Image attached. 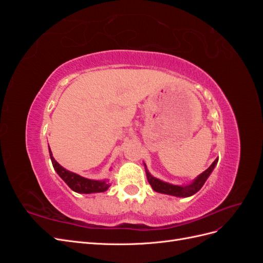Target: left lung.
<instances>
[{
    "mask_svg": "<svg viewBox=\"0 0 263 263\" xmlns=\"http://www.w3.org/2000/svg\"><path fill=\"white\" fill-rule=\"evenodd\" d=\"M217 162H218V158L215 159L214 162L204 172H202L200 176H197L192 182L189 183V184H185V185L171 184V183L164 182L160 179H157L154 176H151L150 172L147 169L146 163H144V165H145V170H146L149 184L151 185V187L154 189V191H156V192L177 196V197H189V196L194 195L196 192H198V191L201 190V187L204 185L206 180H208L209 177L211 176V173L213 172L214 168L216 166Z\"/></svg>",
    "mask_w": 263,
    "mask_h": 263,
    "instance_id": "obj_1",
    "label": "left lung"
}]
</instances>
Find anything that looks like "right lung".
Instances as JSON below:
<instances>
[{
	"instance_id": "obj_1",
	"label": "right lung",
	"mask_w": 263,
	"mask_h": 263,
	"mask_svg": "<svg viewBox=\"0 0 263 263\" xmlns=\"http://www.w3.org/2000/svg\"><path fill=\"white\" fill-rule=\"evenodd\" d=\"M48 149H49V156L51 159L53 169L58 173V176L67 183V185L71 190L74 191V192L82 193V194L100 193V192H105V191L110 186L108 180L106 179L104 180L87 179V178L79 176V174L74 172H71L65 169L62 165H60L57 161L54 160L50 147Z\"/></svg>"
}]
</instances>
